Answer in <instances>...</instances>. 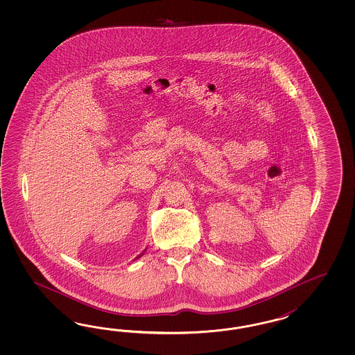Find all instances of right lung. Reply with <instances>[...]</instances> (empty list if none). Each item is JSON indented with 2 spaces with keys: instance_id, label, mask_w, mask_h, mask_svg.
<instances>
[{
  "instance_id": "add662e5",
  "label": "right lung",
  "mask_w": 355,
  "mask_h": 355,
  "mask_svg": "<svg viewBox=\"0 0 355 355\" xmlns=\"http://www.w3.org/2000/svg\"><path fill=\"white\" fill-rule=\"evenodd\" d=\"M146 250H147V248H144V250H143V251H141V252H140L139 255H138V257H137V258L134 259V260H137V259H139L140 257H143V255H144V252H146Z\"/></svg>"
}]
</instances>
